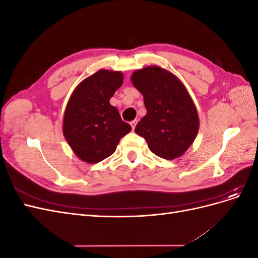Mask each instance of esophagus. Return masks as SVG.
<instances>
[{"label": "esophagus", "instance_id": "1", "mask_svg": "<svg viewBox=\"0 0 258 258\" xmlns=\"http://www.w3.org/2000/svg\"><path fill=\"white\" fill-rule=\"evenodd\" d=\"M137 122H138V120H132V121H130V124H131V127H132V130H135Z\"/></svg>", "mask_w": 258, "mask_h": 258}]
</instances>
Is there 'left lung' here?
Here are the masks:
<instances>
[{
    "mask_svg": "<svg viewBox=\"0 0 258 258\" xmlns=\"http://www.w3.org/2000/svg\"><path fill=\"white\" fill-rule=\"evenodd\" d=\"M142 93L146 115L136 126V134L148 148L168 160L182 156L196 139L199 117L188 91L177 77L157 66L138 70L131 76Z\"/></svg>",
    "mask_w": 258,
    "mask_h": 258,
    "instance_id": "1",
    "label": "left lung"
}]
</instances>
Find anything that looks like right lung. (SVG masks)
<instances>
[{"instance_id":"add662e5","label":"right lung","mask_w":258,"mask_h":258,"mask_svg":"<svg viewBox=\"0 0 258 258\" xmlns=\"http://www.w3.org/2000/svg\"><path fill=\"white\" fill-rule=\"evenodd\" d=\"M122 73L100 70L84 80L70 97L63 117V136L74 154L97 163L111 156L119 140L131 131L110 99L122 85Z\"/></svg>"}]
</instances>
